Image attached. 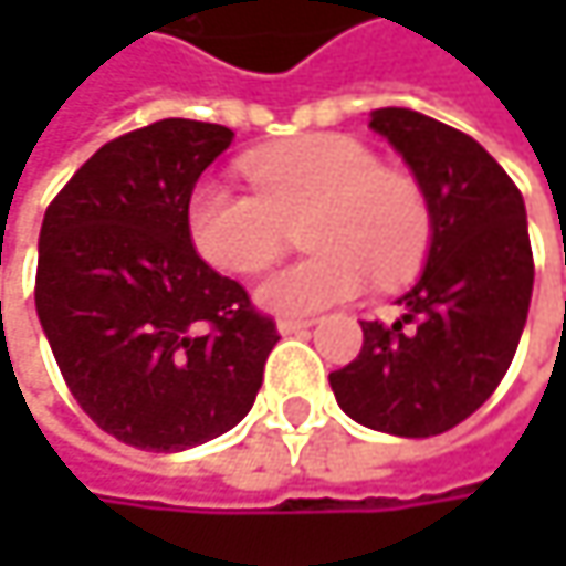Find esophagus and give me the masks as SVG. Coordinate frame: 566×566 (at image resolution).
<instances>
[{
  "mask_svg": "<svg viewBox=\"0 0 566 566\" xmlns=\"http://www.w3.org/2000/svg\"><path fill=\"white\" fill-rule=\"evenodd\" d=\"M307 327H311L307 317H279V334H301Z\"/></svg>",
  "mask_w": 566,
  "mask_h": 566,
  "instance_id": "obj_1",
  "label": "esophagus"
}]
</instances>
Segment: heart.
Segmentation results:
<instances>
[{"instance_id": "1", "label": "heart", "mask_w": 566, "mask_h": 566, "mask_svg": "<svg viewBox=\"0 0 566 566\" xmlns=\"http://www.w3.org/2000/svg\"><path fill=\"white\" fill-rule=\"evenodd\" d=\"M252 192L202 179L186 202L192 249L219 272L269 269L287 226L301 222L307 259L259 284L275 314H314L354 297L370 272L380 284L406 279L426 255L432 219L412 176L380 167L377 154L347 134H304L242 160Z\"/></svg>"}]
</instances>
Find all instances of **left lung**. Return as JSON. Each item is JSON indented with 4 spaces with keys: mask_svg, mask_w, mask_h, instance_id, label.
Masks as SVG:
<instances>
[{
    "mask_svg": "<svg viewBox=\"0 0 566 566\" xmlns=\"http://www.w3.org/2000/svg\"><path fill=\"white\" fill-rule=\"evenodd\" d=\"M370 130L412 170L432 219L419 282L396 324L360 321L357 360L331 374L337 406L360 426L426 439L469 419L509 374L534 259L524 199L469 134L409 107H380Z\"/></svg>",
    "mask_w": 566,
    "mask_h": 566,
    "instance_id": "8db88e82",
    "label": "left lung"
}]
</instances>
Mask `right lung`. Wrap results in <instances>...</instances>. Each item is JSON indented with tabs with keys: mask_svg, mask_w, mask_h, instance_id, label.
I'll list each match as a JSON object with an SVG mask.
<instances>
[{
	"mask_svg": "<svg viewBox=\"0 0 566 566\" xmlns=\"http://www.w3.org/2000/svg\"><path fill=\"white\" fill-rule=\"evenodd\" d=\"M222 124L167 117L104 144L67 179L39 235L35 311L77 406L114 439L182 452L245 419L279 344L245 287L186 232Z\"/></svg>",
	"mask_w": 566,
	"mask_h": 566,
	"instance_id": "add662e5",
	"label": "right lung"
}]
</instances>
